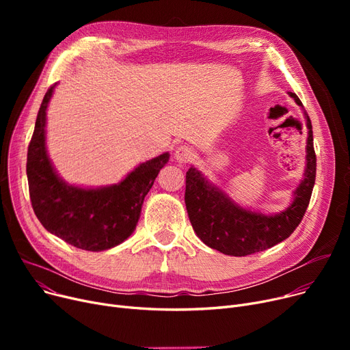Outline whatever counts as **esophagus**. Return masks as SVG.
<instances>
[{"mask_svg": "<svg viewBox=\"0 0 350 350\" xmlns=\"http://www.w3.org/2000/svg\"><path fill=\"white\" fill-rule=\"evenodd\" d=\"M174 156H176V160H177L178 163H183V164L193 161V160H194V157H196L194 150L191 149L190 146H186V144H185V146H180V147H177Z\"/></svg>", "mask_w": 350, "mask_h": 350, "instance_id": "obj_1", "label": "esophagus"}]
</instances>
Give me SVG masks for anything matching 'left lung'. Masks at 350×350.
I'll return each instance as SVG.
<instances>
[{
	"label": "left lung",
	"instance_id": "left-lung-1",
	"mask_svg": "<svg viewBox=\"0 0 350 350\" xmlns=\"http://www.w3.org/2000/svg\"><path fill=\"white\" fill-rule=\"evenodd\" d=\"M289 95L302 106L295 94L289 92ZM306 123L309 132L305 178L295 191L292 206L281 214L264 215L237 207L221 190L211 187L194 167L189 169L186 208L194 232L206 245L227 255L245 256L277 245L295 231L309 206L317 177V154L309 116Z\"/></svg>",
	"mask_w": 350,
	"mask_h": 350
}]
</instances>
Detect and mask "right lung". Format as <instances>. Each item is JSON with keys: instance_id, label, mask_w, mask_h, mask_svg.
<instances>
[{"instance_id": "add662e5", "label": "right lung", "mask_w": 350, "mask_h": 350, "mask_svg": "<svg viewBox=\"0 0 350 350\" xmlns=\"http://www.w3.org/2000/svg\"><path fill=\"white\" fill-rule=\"evenodd\" d=\"M55 85L42 99L28 146L27 176L33 213L49 232L73 247L86 251L112 248L135 231L143 200L169 154L137 165L116 186L83 190L65 185L45 150L46 106Z\"/></svg>"}]
</instances>
